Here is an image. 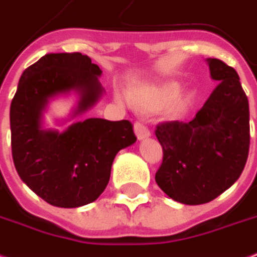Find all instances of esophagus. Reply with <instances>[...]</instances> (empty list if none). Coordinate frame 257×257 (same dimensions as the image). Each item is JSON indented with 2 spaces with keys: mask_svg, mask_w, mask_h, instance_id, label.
I'll return each mask as SVG.
<instances>
[{
  "mask_svg": "<svg viewBox=\"0 0 257 257\" xmlns=\"http://www.w3.org/2000/svg\"><path fill=\"white\" fill-rule=\"evenodd\" d=\"M135 134L138 136L139 140H143V139H147L151 132H150V129L144 125L143 121H136L135 122Z\"/></svg>",
  "mask_w": 257,
  "mask_h": 257,
  "instance_id": "1",
  "label": "esophagus"
}]
</instances>
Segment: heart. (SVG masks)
<instances>
[{"label": "heart", "instance_id": "heart-1", "mask_svg": "<svg viewBox=\"0 0 257 257\" xmlns=\"http://www.w3.org/2000/svg\"><path fill=\"white\" fill-rule=\"evenodd\" d=\"M181 87L178 83H165L161 85H154V87H146V88H138L131 92V100L132 103L142 110L154 111V110H161L166 107L169 104L176 100L180 94ZM118 99H122L121 95H117ZM191 103V98L185 96L178 99L173 104V114L174 115H182L188 109Z\"/></svg>", "mask_w": 257, "mask_h": 257}]
</instances>
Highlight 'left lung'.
Here are the masks:
<instances>
[{
  "label": "left lung",
  "mask_w": 257,
  "mask_h": 257,
  "mask_svg": "<svg viewBox=\"0 0 257 257\" xmlns=\"http://www.w3.org/2000/svg\"><path fill=\"white\" fill-rule=\"evenodd\" d=\"M219 81L196 117L170 121L155 129L163 161L155 181L167 196L196 206L229 189L244 170L249 153V104L234 68L207 60Z\"/></svg>",
  "instance_id": "left-lung-1"
}]
</instances>
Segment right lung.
Here are the masks:
<instances>
[{
    "mask_svg": "<svg viewBox=\"0 0 257 257\" xmlns=\"http://www.w3.org/2000/svg\"><path fill=\"white\" fill-rule=\"evenodd\" d=\"M100 75L81 53H51L19 80L11 103L13 163L23 182L51 206L75 208L96 200L117 153L136 142L128 119L87 118L64 132L43 129V111L57 95L79 94L72 117L91 109L104 91Z\"/></svg>",
    "mask_w": 257,
    "mask_h": 257,
    "instance_id": "1",
    "label": "right lung"
}]
</instances>
